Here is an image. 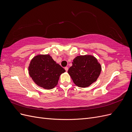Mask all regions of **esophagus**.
<instances>
[{
    "label": "esophagus",
    "mask_w": 132,
    "mask_h": 132,
    "mask_svg": "<svg viewBox=\"0 0 132 132\" xmlns=\"http://www.w3.org/2000/svg\"><path fill=\"white\" fill-rule=\"evenodd\" d=\"M64 69H65V71H67L68 70V68L67 67H65V68H64Z\"/></svg>",
    "instance_id": "34e87169"
}]
</instances>
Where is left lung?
Masks as SVG:
<instances>
[{
  "instance_id": "obj_1",
  "label": "left lung",
  "mask_w": 132,
  "mask_h": 132,
  "mask_svg": "<svg viewBox=\"0 0 132 132\" xmlns=\"http://www.w3.org/2000/svg\"><path fill=\"white\" fill-rule=\"evenodd\" d=\"M68 71L75 84L86 87L96 81L101 71V65L92 55L77 56Z\"/></svg>"
}]
</instances>
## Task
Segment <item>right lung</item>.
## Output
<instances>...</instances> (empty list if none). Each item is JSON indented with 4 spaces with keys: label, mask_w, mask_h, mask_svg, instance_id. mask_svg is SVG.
<instances>
[{
    "label": "right lung",
    "mask_w": 132,
    "mask_h": 132,
    "mask_svg": "<svg viewBox=\"0 0 132 132\" xmlns=\"http://www.w3.org/2000/svg\"><path fill=\"white\" fill-rule=\"evenodd\" d=\"M30 76L39 86L50 90L57 85L60 75L65 70L50 55H38L31 60L29 67Z\"/></svg>",
    "instance_id": "1"
}]
</instances>
